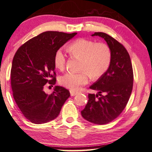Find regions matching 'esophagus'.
Wrapping results in <instances>:
<instances>
[{"mask_svg": "<svg viewBox=\"0 0 152 152\" xmlns=\"http://www.w3.org/2000/svg\"><path fill=\"white\" fill-rule=\"evenodd\" d=\"M77 94H78V92H76V91H70V94H71L72 96H76Z\"/></svg>", "mask_w": 152, "mask_h": 152, "instance_id": "1", "label": "esophagus"}]
</instances>
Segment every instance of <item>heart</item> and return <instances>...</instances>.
Returning <instances> with one entry per match:
<instances>
[{"instance_id":"heart-1","label":"heart","mask_w":152,"mask_h":152,"mask_svg":"<svg viewBox=\"0 0 152 152\" xmlns=\"http://www.w3.org/2000/svg\"><path fill=\"white\" fill-rule=\"evenodd\" d=\"M67 51L72 57L80 59V72H67L59 77L62 86L72 91L78 90L80 86L88 82V77L93 80L100 78L106 73L112 62V51L107 45L93 41L86 38H79L68 46ZM55 67L63 70L66 65V58L61 50L55 52Z\"/></svg>"}]
</instances>
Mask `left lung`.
Returning a JSON list of instances; mask_svg holds the SVG:
<instances>
[{"mask_svg": "<svg viewBox=\"0 0 152 152\" xmlns=\"http://www.w3.org/2000/svg\"><path fill=\"white\" fill-rule=\"evenodd\" d=\"M91 36L104 38L112 51V62L106 73L89 87L98 94H89L81 115L90 123L104 125L116 118L127 105L133 88V69L123 45L105 33L95 32Z\"/></svg>", "mask_w": 152, "mask_h": 152, "instance_id": "obj_1", "label": "left lung"}]
</instances>
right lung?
<instances>
[{"mask_svg": "<svg viewBox=\"0 0 152 152\" xmlns=\"http://www.w3.org/2000/svg\"><path fill=\"white\" fill-rule=\"evenodd\" d=\"M77 33L45 31L21 45L15 54L11 69L13 96L20 112L35 124L48 123L58 116L69 90L55 86L51 94L43 90L47 83L56 84L55 52Z\"/></svg>", "mask_w": 152, "mask_h": 152, "instance_id": "obj_1", "label": "right lung"}]
</instances>
